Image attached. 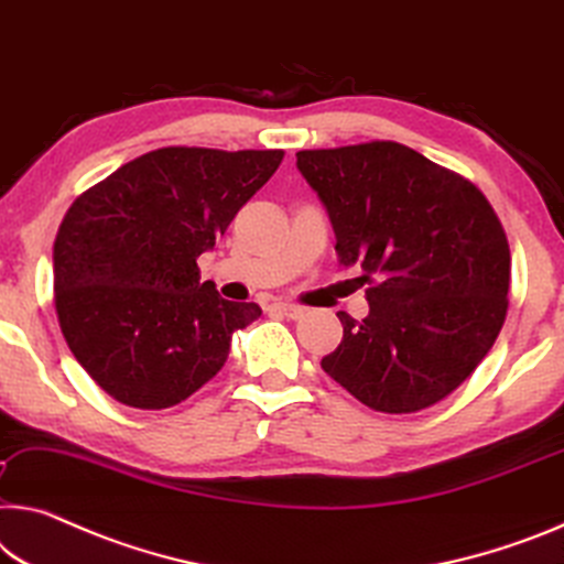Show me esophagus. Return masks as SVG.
<instances>
[{
  "mask_svg": "<svg viewBox=\"0 0 564 564\" xmlns=\"http://www.w3.org/2000/svg\"><path fill=\"white\" fill-rule=\"evenodd\" d=\"M272 310H274V312H280V315H284V317H290V319H300V317H305V307H300V305H290V302H274Z\"/></svg>",
  "mask_w": 564,
  "mask_h": 564,
  "instance_id": "esophagus-1",
  "label": "esophagus"
}]
</instances>
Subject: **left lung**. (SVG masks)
Returning a JSON list of instances; mask_svg holds the SVG:
<instances>
[{
	"mask_svg": "<svg viewBox=\"0 0 564 564\" xmlns=\"http://www.w3.org/2000/svg\"><path fill=\"white\" fill-rule=\"evenodd\" d=\"M340 264L360 267L368 317L337 312L323 370L383 413H415L471 376L507 317L512 257L471 181L393 141L300 151Z\"/></svg>",
	"mask_w": 564,
	"mask_h": 564,
	"instance_id": "1",
	"label": "left lung"
}]
</instances>
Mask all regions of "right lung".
<instances>
[{
	"label": "right lung",
	"mask_w": 564,
	"mask_h": 564,
	"mask_svg": "<svg viewBox=\"0 0 564 564\" xmlns=\"http://www.w3.org/2000/svg\"><path fill=\"white\" fill-rule=\"evenodd\" d=\"M282 159L171 145L112 171L67 209L52 249L59 330L116 401L143 411L186 401L227 362L234 330L262 315L202 282L196 259Z\"/></svg>",
	"instance_id": "obj_1"
}]
</instances>
